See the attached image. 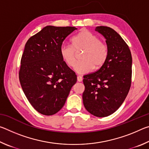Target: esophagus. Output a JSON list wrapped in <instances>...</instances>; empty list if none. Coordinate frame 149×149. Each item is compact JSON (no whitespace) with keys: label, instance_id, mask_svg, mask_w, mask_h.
<instances>
[{"label":"esophagus","instance_id":"obj_1","mask_svg":"<svg viewBox=\"0 0 149 149\" xmlns=\"http://www.w3.org/2000/svg\"><path fill=\"white\" fill-rule=\"evenodd\" d=\"M77 81L81 82V81H82L83 78H82L81 76H79V75H78V76L77 77Z\"/></svg>","mask_w":149,"mask_h":149}]
</instances>
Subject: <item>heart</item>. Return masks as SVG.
Returning <instances> with one entry per match:
<instances>
[{"mask_svg": "<svg viewBox=\"0 0 149 149\" xmlns=\"http://www.w3.org/2000/svg\"><path fill=\"white\" fill-rule=\"evenodd\" d=\"M72 46L63 44L60 47V55L68 66L72 67L75 61V50L85 49L81 61L74 65L77 74H85L95 68L98 69L105 62L108 56L106 45L100 41L97 35L88 31H83L72 39Z\"/></svg>", "mask_w": 149, "mask_h": 149, "instance_id": "obj_1", "label": "heart"}]
</instances>
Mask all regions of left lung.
Returning a JSON list of instances; mask_svg holds the SVG:
<instances>
[{"instance_id":"1","label":"left lung","mask_w":149,"mask_h":149,"mask_svg":"<svg viewBox=\"0 0 149 149\" xmlns=\"http://www.w3.org/2000/svg\"><path fill=\"white\" fill-rule=\"evenodd\" d=\"M95 31L106 39L108 56L101 68L84 76L83 102L91 114L102 118L115 112L129 92L132 74V57L122 37L109 27L98 26Z\"/></svg>"}]
</instances>
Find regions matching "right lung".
<instances>
[{
  "label": "right lung",
  "instance_id": "right-lung-1",
  "mask_svg": "<svg viewBox=\"0 0 149 149\" xmlns=\"http://www.w3.org/2000/svg\"><path fill=\"white\" fill-rule=\"evenodd\" d=\"M75 27L48 26L27 41L19 72L20 84L30 104L45 116L64 107L77 81L75 73L60 55V47Z\"/></svg>",
  "mask_w": 149,
  "mask_h": 149
}]
</instances>
